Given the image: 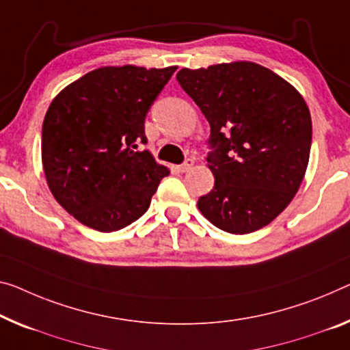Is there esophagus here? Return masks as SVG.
<instances>
[{
  "mask_svg": "<svg viewBox=\"0 0 350 350\" xmlns=\"http://www.w3.org/2000/svg\"><path fill=\"white\" fill-rule=\"evenodd\" d=\"M192 165H193V159H186L185 163H183L181 165H178V169L180 172H183V174H185V172H189L191 169H192Z\"/></svg>",
  "mask_w": 350,
  "mask_h": 350,
  "instance_id": "1",
  "label": "esophagus"
}]
</instances>
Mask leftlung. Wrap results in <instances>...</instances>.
I'll list each match as a JSON object with an SVG mask.
<instances>
[{"instance_id": "8db88e82", "label": "left lung", "mask_w": 350, "mask_h": 350, "mask_svg": "<svg viewBox=\"0 0 350 350\" xmlns=\"http://www.w3.org/2000/svg\"><path fill=\"white\" fill-rule=\"evenodd\" d=\"M176 81L211 126L214 187L197 206L233 234L271 224L291 203L308 167L311 116L304 96L249 61L181 68Z\"/></svg>"}]
</instances>
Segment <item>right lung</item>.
Masks as SVG:
<instances>
[{"mask_svg": "<svg viewBox=\"0 0 350 350\" xmlns=\"http://www.w3.org/2000/svg\"><path fill=\"white\" fill-rule=\"evenodd\" d=\"M176 70L100 67L64 88L42 126V165L53 197L85 227L116 231L147 211L170 174L148 150L145 116Z\"/></svg>", "mask_w": 350, "mask_h": 350, "instance_id": "add662e5", "label": "right lung"}]
</instances>
